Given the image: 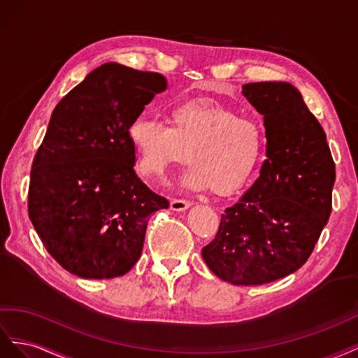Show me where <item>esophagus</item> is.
Masks as SVG:
<instances>
[{
	"instance_id": "1",
	"label": "esophagus",
	"mask_w": 358,
	"mask_h": 358,
	"mask_svg": "<svg viewBox=\"0 0 358 358\" xmlns=\"http://www.w3.org/2000/svg\"><path fill=\"white\" fill-rule=\"evenodd\" d=\"M192 206V202L187 199H171V210L173 211H185Z\"/></svg>"
}]
</instances>
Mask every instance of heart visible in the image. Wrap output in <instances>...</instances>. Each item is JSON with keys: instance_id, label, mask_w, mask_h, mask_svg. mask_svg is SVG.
<instances>
[{"instance_id": "obj_1", "label": "heart", "mask_w": 358, "mask_h": 358, "mask_svg": "<svg viewBox=\"0 0 358 358\" xmlns=\"http://www.w3.org/2000/svg\"><path fill=\"white\" fill-rule=\"evenodd\" d=\"M129 139L145 176L163 180L187 162L186 182L216 195L240 190L257 171L265 148V127L253 115L211 99L181 101L169 110V126L141 115L130 122Z\"/></svg>"}]
</instances>
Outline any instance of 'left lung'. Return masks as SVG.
Masks as SVG:
<instances>
[{
    "instance_id": "1",
    "label": "left lung",
    "mask_w": 358,
    "mask_h": 358,
    "mask_svg": "<svg viewBox=\"0 0 358 358\" xmlns=\"http://www.w3.org/2000/svg\"><path fill=\"white\" fill-rule=\"evenodd\" d=\"M243 96L264 115L267 159L222 214L202 258L222 280L248 287L282 279L309 259L330 217L336 168L322 126L294 85L252 83Z\"/></svg>"
}]
</instances>
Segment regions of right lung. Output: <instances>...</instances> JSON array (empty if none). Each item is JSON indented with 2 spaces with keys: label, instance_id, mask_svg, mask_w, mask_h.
<instances>
[{
  "label": "right lung",
  "instance_id": "right-lung-1",
  "mask_svg": "<svg viewBox=\"0 0 358 358\" xmlns=\"http://www.w3.org/2000/svg\"><path fill=\"white\" fill-rule=\"evenodd\" d=\"M166 79L118 63L94 69L58 101L33 160L28 216L61 267L112 279L138 262L150 216L169 202L134 169L129 126Z\"/></svg>",
  "mask_w": 358,
  "mask_h": 358
}]
</instances>
